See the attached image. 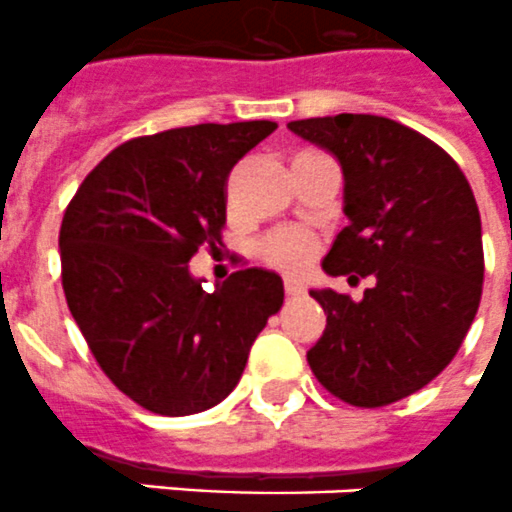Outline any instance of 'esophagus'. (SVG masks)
I'll use <instances>...</instances> for the list:
<instances>
[{
  "label": "esophagus",
  "mask_w": 512,
  "mask_h": 512,
  "mask_svg": "<svg viewBox=\"0 0 512 512\" xmlns=\"http://www.w3.org/2000/svg\"><path fill=\"white\" fill-rule=\"evenodd\" d=\"M283 289H286V294H289V296H302L304 294V283L299 281L296 276H286V278H283Z\"/></svg>",
  "instance_id": "34e87169"
}]
</instances>
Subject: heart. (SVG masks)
<instances>
[{"instance_id": "heart-1", "label": "heart", "mask_w": 512, "mask_h": 512, "mask_svg": "<svg viewBox=\"0 0 512 512\" xmlns=\"http://www.w3.org/2000/svg\"><path fill=\"white\" fill-rule=\"evenodd\" d=\"M260 255L273 268L296 270L307 265L309 257L315 255V239L299 229L273 231L260 242Z\"/></svg>"}]
</instances>
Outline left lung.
<instances>
[{"mask_svg":"<svg viewBox=\"0 0 512 512\" xmlns=\"http://www.w3.org/2000/svg\"><path fill=\"white\" fill-rule=\"evenodd\" d=\"M343 169L349 226L322 260L372 278L359 302L315 289L328 325L307 351L325 390L362 409L401 401L458 354L482 299V218L458 163L429 137L375 114L289 122Z\"/></svg>","mask_w":512,"mask_h":512,"instance_id":"obj_1","label":"left lung"}]
</instances>
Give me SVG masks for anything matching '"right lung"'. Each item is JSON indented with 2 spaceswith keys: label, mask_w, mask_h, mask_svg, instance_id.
I'll return each instance as SVG.
<instances>
[{
  "label": "right lung",
  "mask_w": 512,
  "mask_h": 512,
  "mask_svg": "<svg viewBox=\"0 0 512 512\" xmlns=\"http://www.w3.org/2000/svg\"><path fill=\"white\" fill-rule=\"evenodd\" d=\"M276 122L195 124L119 145L85 176L59 229L67 307L98 367L161 416L221 403L257 333L283 304L263 268L213 291L192 278L200 247L226 226V179Z\"/></svg>",
  "instance_id": "obj_1"
}]
</instances>
